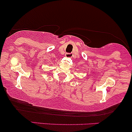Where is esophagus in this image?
<instances>
[{
	"mask_svg": "<svg viewBox=\"0 0 132 132\" xmlns=\"http://www.w3.org/2000/svg\"><path fill=\"white\" fill-rule=\"evenodd\" d=\"M65 56H66V57H71L72 56V53H66V54H65Z\"/></svg>",
	"mask_w": 132,
	"mask_h": 132,
	"instance_id": "34e87169",
	"label": "esophagus"
}]
</instances>
